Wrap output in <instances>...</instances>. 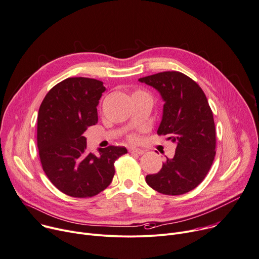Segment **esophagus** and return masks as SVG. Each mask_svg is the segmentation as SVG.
I'll return each mask as SVG.
<instances>
[{"instance_id":"esophagus-1","label":"esophagus","mask_w":259,"mask_h":259,"mask_svg":"<svg viewBox=\"0 0 259 259\" xmlns=\"http://www.w3.org/2000/svg\"><path fill=\"white\" fill-rule=\"evenodd\" d=\"M129 152L132 153V154H138V155H143L145 153L144 150L142 149H138V148H135V147H132L129 149Z\"/></svg>"}]
</instances>
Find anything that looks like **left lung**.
Returning <instances> with one entry per match:
<instances>
[{"label":"left lung","instance_id":"left-lung-1","mask_svg":"<svg viewBox=\"0 0 259 259\" xmlns=\"http://www.w3.org/2000/svg\"><path fill=\"white\" fill-rule=\"evenodd\" d=\"M159 92L164 101L157 130L177 145L158 174L146 177L147 184L165 195L193 190L207 175L216 155L213 112L201 88L190 77L166 71L138 79Z\"/></svg>","mask_w":259,"mask_h":259}]
</instances>
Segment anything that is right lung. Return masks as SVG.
Instances as JSON below:
<instances>
[{
    "label": "right lung",
    "instance_id": "add662e5",
    "mask_svg": "<svg viewBox=\"0 0 259 259\" xmlns=\"http://www.w3.org/2000/svg\"><path fill=\"white\" fill-rule=\"evenodd\" d=\"M103 82L69 77L56 84L43 99L37 122V146L42 168L63 193L72 197L95 196L109 186L114 161L127 153L109 146L94 155L83 136L98 122L97 106L105 92Z\"/></svg>",
    "mask_w": 259,
    "mask_h": 259
}]
</instances>
